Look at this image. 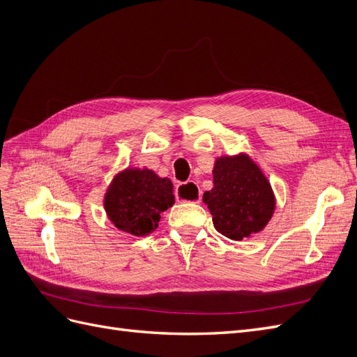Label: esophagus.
<instances>
[{
	"label": "esophagus",
	"mask_w": 357,
	"mask_h": 357,
	"mask_svg": "<svg viewBox=\"0 0 357 357\" xmlns=\"http://www.w3.org/2000/svg\"><path fill=\"white\" fill-rule=\"evenodd\" d=\"M176 198L177 201L185 202H201V190L193 181L185 183V185H178L176 189Z\"/></svg>",
	"instance_id": "esophagus-1"
}]
</instances>
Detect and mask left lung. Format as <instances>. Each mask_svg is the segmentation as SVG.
I'll return each mask as SVG.
<instances>
[{"label": "left lung", "mask_w": 357, "mask_h": 357, "mask_svg": "<svg viewBox=\"0 0 357 357\" xmlns=\"http://www.w3.org/2000/svg\"><path fill=\"white\" fill-rule=\"evenodd\" d=\"M213 185L202 199L208 205L218 232L241 241L265 229L275 210V195L250 156H219L213 167Z\"/></svg>", "instance_id": "8db88e82"}]
</instances>
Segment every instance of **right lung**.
Instances as JSON below:
<instances>
[{
	"instance_id": "add662e5",
	"label": "right lung",
	"mask_w": 357,
	"mask_h": 357,
	"mask_svg": "<svg viewBox=\"0 0 357 357\" xmlns=\"http://www.w3.org/2000/svg\"><path fill=\"white\" fill-rule=\"evenodd\" d=\"M168 177L153 169L128 167L110 181L104 193L107 218L119 231L134 236L152 234L160 215L174 205V190Z\"/></svg>"
}]
</instances>
